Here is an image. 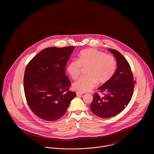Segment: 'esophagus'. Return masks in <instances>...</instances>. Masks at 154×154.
I'll list each match as a JSON object with an SVG mask.
<instances>
[{
	"mask_svg": "<svg viewBox=\"0 0 154 154\" xmlns=\"http://www.w3.org/2000/svg\"><path fill=\"white\" fill-rule=\"evenodd\" d=\"M82 94H83L82 93L80 92H76V95H82Z\"/></svg>",
	"mask_w": 154,
	"mask_h": 154,
	"instance_id": "obj_1",
	"label": "esophagus"
}]
</instances>
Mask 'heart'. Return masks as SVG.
<instances>
[{"mask_svg": "<svg viewBox=\"0 0 154 154\" xmlns=\"http://www.w3.org/2000/svg\"><path fill=\"white\" fill-rule=\"evenodd\" d=\"M82 69L87 68L85 76L73 84L74 90L80 92L89 91L97 82L103 84L111 80L117 69V62L114 56L94 49H85L80 52L77 60L70 61L66 71L73 80L80 75Z\"/></svg>", "mask_w": 154, "mask_h": 154, "instance_id": "b5f03b06", "label": "heart"}]
</instances>
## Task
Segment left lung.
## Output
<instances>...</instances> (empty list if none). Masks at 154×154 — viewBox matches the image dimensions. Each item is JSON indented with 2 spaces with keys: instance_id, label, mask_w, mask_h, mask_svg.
Returning <instances> with one entry per match:
<instances>
[{
  "instance_id": "left-lung-1",
  "label": "left lung",
  "mask_w": 154,
  "mask_h": 154,
  "mask_svg": "<svg viewBox=\"0 0 154 154\" xmlns=\"http://www.w3.org/2000/svg\"><path fill=\"white\" fill-rule=\"evenodd\" d=\"M109 50L117 60L116 71L109 81L98 88L103 95L95 92L90 105L94 114L104 118L114 117L124 110L132 99L136 83L131 66L124 57L116 50Z\"/></svg>"
}]
</instances>
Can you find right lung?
<instances>
[{"label":"right lung","instance_id":"add662e5","mask_svg":"<svg viewBox=\"0 0 154 154\" xmlns=\"http://www.w3.org/2000/svg\"><path fill=\"white\" fill-rule=\"evenodd\" d=\"M74 46L48 47L37 54L26 67L23 88L30 110L38 117L54 121L66 112L76 96L69 90L66 63Z\"/></svg>","mask_w":154,"mask_h":154}]
</instances>
